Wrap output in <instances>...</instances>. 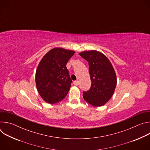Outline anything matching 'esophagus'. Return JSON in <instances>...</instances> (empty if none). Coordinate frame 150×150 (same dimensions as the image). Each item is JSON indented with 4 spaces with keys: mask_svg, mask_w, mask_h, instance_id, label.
<instances>
[{
    "mask_svg": "<svg viewBox=\"0 0 150 150\" xmlns=\"http://www.w3.org/2000/svg\"><path fill=\"white\" fill-rule=\"evenodd\" d=\"M74 83L75 85H76V86H78V85H79V82L78 81H74Z\"/></svg>",
    "mask_w": 150,
    "mask_h": 150,
    "instance_id": "34e87169",
    "label": "esophagus"
}]
</instances>
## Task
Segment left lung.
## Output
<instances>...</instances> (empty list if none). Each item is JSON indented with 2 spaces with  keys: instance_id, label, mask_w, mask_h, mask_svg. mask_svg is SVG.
<instances>
[{
  "instance_id": "8db88e82",
  "label": "left lung",
  "mask_w": 150,
  "mask_h": 150,
  "mask_svg": "<svg viewBox=\"0 0 150 150\" xmlns=\"http://www.w3.org/2000/svg\"><path fill=\"white\" fill-rule=\"evenodd\" d=\"M79 55L88 62L91 85L83 91V98L91 105L105 104L112 97L117 83L116 75L108 58L100 52L85 51Z\"/></svg>"
}]
</instances>
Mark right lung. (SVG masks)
I'll return each instance as SVG.
<instances>
[{
  "instance_id": "add662e5",
  "label": "right lung",
  "mask_w": 150,
  "mask_h": 150,
  "mask_svg": "<svg viewBox=\"0 0 150 150\" xmlns=\"http://www.w3.org/2000/svg\"><path fill=\"white\" fill-rule=\"evenodd\" d=\"M75 52L54 48L42 58L36 70L37 91L46 102L55 104L65 98L71 87L72 79L67 64Z\"/></svg>"
}]
</instances>
